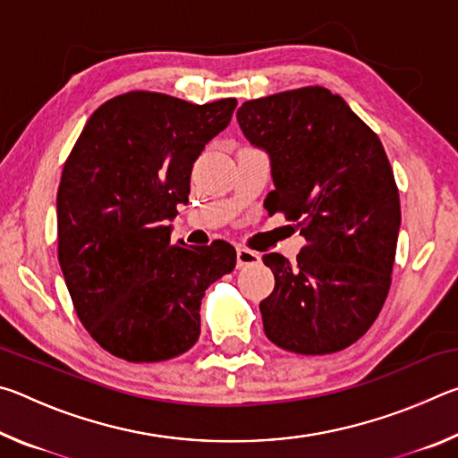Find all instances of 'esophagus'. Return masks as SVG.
Returning a JSON list of instances; mask_svg holds the SVG:
<instances>
[{
  "instance_id": "1",
  "label": "esophagus",
  "mask_w": 458,
  "mask_h": 458,
  "mask_svg": "<svg viewBox=\"0 0 458 458\" xmlns=\"http://www.w3.org/2000/svg\"><path fill=\"white\" fill-rule=\"evenodd\" d=\"M259 262H260V254L259 252L248 250V248H244V246H238L236 248V267L238 268L259 265Z\"/></svg>"
}]
</instances>
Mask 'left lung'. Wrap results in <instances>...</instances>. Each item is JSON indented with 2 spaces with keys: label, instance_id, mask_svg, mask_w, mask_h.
<instances>
[{
  "label": "left lung",
  "instance_id": "obj_1",
  "mask_svg": "<svg viewBox=\"0 0 458 458\" xmlns=\"http://www.w3.org/2000/svg\"><path fill=\"white\" fill-rule=\"evenodd\" d=\"M236 119L270 159L267 210L284 212L307 240L294 265L262 257L275 275L260 303L267 337L303 355L345 350L376 321L392 283L400 198L384 147L323 87L248 100Z\"/></svg>",
  "mask_w": 458,
  "mask_h": 458
}]
</instances>
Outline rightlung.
Segmentation results:
<instances>
[{"label": "right lung", "instance_id": "obj_1", "mask_svg": "<svg viewBox=\"0 0 458 458\" xmlns=\"http://www.w3.org/2000/svg\"><path fill=\"white\" fill-rule=\"evenodd\" d=\"M236 98L191 105L135 90L100 105L62 172L58 262L76 315L108 353L164 361L199 337V305L236 267L224 240L172 242L193 161L228 127Z\"/></svg>", "mask_w": 458, "mask_h": 458}]
</instances>
